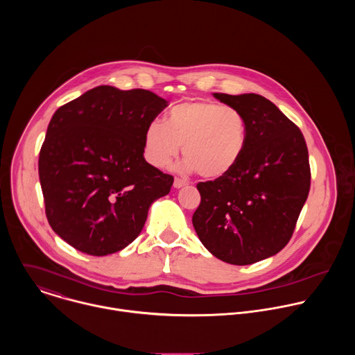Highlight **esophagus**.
<instances>
[{"label":"esophagus","mask_w":355,"mask_h":355,"mask_svg":"<svg viewBox=\"0 0 355 355\" xmlns=\"http://www.w3.org/2000/svg\"><path fill=\"white\" fill-rule=\"evenodd\" d=\"M184 185H188L187 180H182V178H175L174 180V188H181Z\"/></svg>","instance_id":"34e87169"}]
</instances>
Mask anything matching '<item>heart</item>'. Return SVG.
Listing matches in <instances>:
<instances>
[{
    "label": "heart",
    "instance_id": "1",
    "mask_svg": "<svg viewBox=\"0 0 355 355\" xmlns=\"http://www.w3.org/2000/svg\"><path fill=\"white\" fill-rule=\"evenodd\" d=\"M248 143L245 115L211 101H189L170 110L166 123L150 122L144 130V157L155 167H167L180 153L185 167L200 177L227 175L243 159Z\"/></svg>",
    "mask_w": 355,
    "mask_h": 355
}]
</instances>
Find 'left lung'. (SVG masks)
<instances>
[{"label": "left lung", "instance_id": "8db88e82", "mask_svg": "<svg viewBox=\"0 0 355 355\" xmlns=\"http://www.w3.org/2000/svg\"><path fill=\"white\" fill-rule=\"evenodd\" d=\"M240 110L248 143L225 177L198 182L195 232L215 257L248 266L268 259L291 240L311 189L308 146L300 129L257 94H214Z\"/></svg>", "mask_w": 355, "mask_h": 355}]
</instances>
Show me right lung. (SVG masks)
Segmentation results:
<instances>
[{"label":"right lung","mask_w":355,"mask_h":355,"mask_svg":"<svg viewBox=\"0 0 355 355\" xmlns=\"http://www.w3.org/2000/svg\"><path fill=\"white\" fill-rule=\"evenodd\" d=\"M147 89L99 85L60 107L39 153L49 225L76 250L107 256L141 232L174 177L148 164L144 130L167 107Z\"/></svg>","instance_id":"1"}]
</instances>
